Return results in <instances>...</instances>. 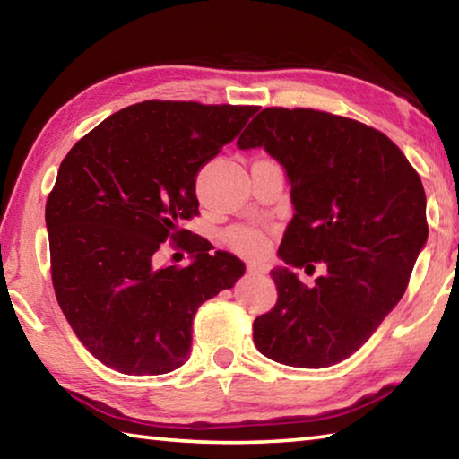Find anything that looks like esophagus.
<instances>
[{
    "label": "esophagus",
    "mask_w": 459,
    "mask_h": 459,
    "mask_svg": "<svg viewBox=\"0 0 459 459\" xmlns=\"http://www.w3.org/2000/svg\"><path fill=\"white\" fill-rule=\"evenodd\" d=\"M247 272H249L251 275L265 273V265H261V264H249V265H247Z\"/></svg>",
    "instance_id": "esophagus-1"
}]
</instances>
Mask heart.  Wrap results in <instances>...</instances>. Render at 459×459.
Listing matches in <instances>:
<instances>
[{"label":"heart","instance_id":"b5f03b06","mask_svg":"<svg viewBox=\"0 0 459 459\" xmlns=\"http://www.w3.org/2000/svg\"><path fill=\"white\" fill-rule=\"evenodd\" d=\"M229 243L243 253H259L265 245L261 232L253 229H243V227L229 232Z\"/></svg>","mask_w":459,"mask_h":459}]
</instances>
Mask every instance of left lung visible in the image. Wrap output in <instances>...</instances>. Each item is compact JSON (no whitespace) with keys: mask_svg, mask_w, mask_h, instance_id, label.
I'll return each instance as SVG.
<instances>
[{"mask_svg":"<svg viewBox=\"0 0 459 459\" xmlns=\"http://www.w3.org/2000/svg\"><path fill=\"white\" fill-rule=\"evenodd\" d=\"M237 147H264L283 167L294 206L278 251L286 265L272 269L278 302L255 318L253 341L283 366H334L409 286L429 235L419 173L380 130L308 108H265ZM310 260L327 269L312 289L291 272Z\"/></svg>","mask_w":459,"mask_h":459,"instance_id":"obj_1","label":"left lung"}]
</instances>
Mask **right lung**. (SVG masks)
Instances as JSON below:
<instances>
[{
  "label": "right lung",
  "mask_w": 459,
  "mask_h": 459,
  "mask_svg": "<svg viewBox=\"0 0 459 459\" xmlns=\"http://www.w3.org/2000/svg\"><path fill=\"white\" fill-rule=\"evenodd\" d=\"M257 106L149 100L73 144L47 200L50 273L73 333L104 366L169 374L190 355L200 304L235 286L245 264L181 229L198 214L195 176ZM167 238L191 253L159 266Z\"/></svg>",
  "instance_id": "add662e5"
}]
</instances>
